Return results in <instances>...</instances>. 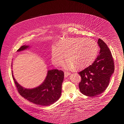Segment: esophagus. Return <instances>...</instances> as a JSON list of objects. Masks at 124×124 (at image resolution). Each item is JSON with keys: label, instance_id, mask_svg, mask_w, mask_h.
I'll list each match as a JSON object with an SVG mask.
<instances>
[{"label": "esophagus", "instance_id": "obj_1", "mask_svg": "<svg viewBox=\"0 0 124 124\" xmlns=\"http://www.w3.org/2000/svg\"><path fill=\"white\" fill-rule=\"evenodd\" d=\"M70 72H64V75H65V77H66L67 76H68L69 75H70Z\"/></svg>", "mask_w": 124, "mask_h": 124}]
</instances>
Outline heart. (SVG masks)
<instances>
[{
  "mask_svg": "<svg viewBox=\"0 0 124 124\" xmlns=\"http://www.w3.org/2000/svg\"><path fill=\"white\" fill-rule=\"evenodd\" d=\"M99 47L96 41L82 37H69L61 40L58 46L53 45L51 60L56 66L66 59L64 67L82 69L91 64L96 59Z\"/></svg>",
  "mask_w": 124,
  "mask_h": 124,
  "instance_id": "1",
  "label": "heart"
}]
</instances>
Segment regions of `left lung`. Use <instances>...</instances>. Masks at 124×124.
I'll return each instance as SVG.
<instances>
[{
  "mask_svg": "<svg viewBox=\"0 0 124 124\" xmlns=\"http://www.w3.org/2000/svg\"><path fill=\"white\" fill-rule=\"evenodd\" d=\"M98 44L100 51L95 61L78 73L81 77L79 84L80 92L89 97L99 95L104 92L114 72V62L108 46L100 38Z\"/></svg>",
  "mask_w": 124,
  "mask_h": 124,
  "instance_id": "left-lung-1",
  "label": "left lung"
}]
</instances>
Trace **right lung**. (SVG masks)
I'll list each match as a JSON object with an SVG mask.
<instances>
[{
    "label": "right lung",
    "instance_id": "1",
    "mask_svg": "<svg viewBox=\"0 0 124 124\" xmlns=\"http://www.w3.org/2000/svg\"><path fill=\"white\" fill-rule=\"evenodd\" d=\"M29 47L23 45L17 51H23ZM12 74L18 92L21 96L29 101L43 106L50 105L56 102L61 95L62 84L64 74L63 71L58 69L48 70L47 75L43 83L33 89H26L20 86L16 81Z\"/></svg>",
    "mask_w": 124,
    "mask_h": 124
}]
</instances>
